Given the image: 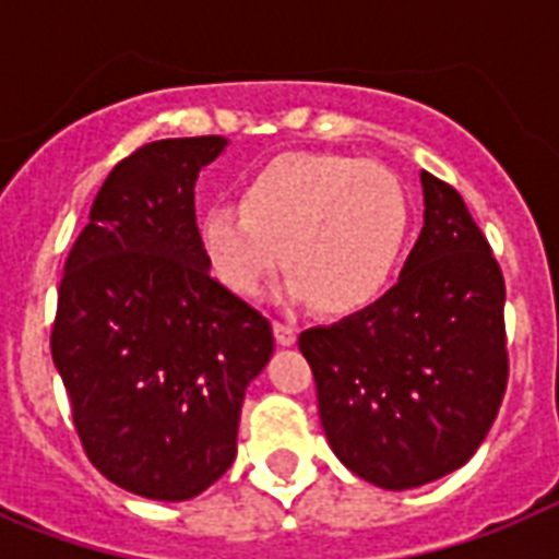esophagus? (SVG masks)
<instances>
[{"mask_svg": "<svg viewBox=\"0 0 559 559\" xmlns=\"http://www.w3.org/2000/svg\"><path fill=\"white\" fill-rule=\"evenodd\" d=\"M275 340H278V345H293L296 342V328L287 322H275Z\"/></svg>", "mask_w": 559, "mask_h": 559, "instance_id": "1", "label": "esophagus"}]
</instances>
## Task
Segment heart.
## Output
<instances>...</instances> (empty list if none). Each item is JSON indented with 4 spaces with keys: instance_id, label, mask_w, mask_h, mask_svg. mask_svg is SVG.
Returning a JSON list of instances; mask_svg holds the SVG:
<instances>
[{
    "instance_id": "b5f03b06",
    "label": "heart",
    "mask_w": 559,
    "mask_h": 559,
    "mask_svg": "<svg viewBox=\"0 0 559 559\" xmlns=\"http://www.w3.org/2000/svg\"><path fill=\"white\" fill-rule=\"evenodd\" d=\"M211 270L237 296H258L284 263L287 293L324 310H357L380 296L408 237V200L391 170L348 156L284 153L200 223Z\"/></svg>"
}]
</instances>
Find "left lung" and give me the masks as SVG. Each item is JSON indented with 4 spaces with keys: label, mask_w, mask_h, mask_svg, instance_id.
<instances>
[{
    "label": "left lung",
    "mask_w": 559,
    "mask_h": 559,
    "mask_svg": "<svg viewBox=\"0 0 559 559\" xmlns=\"http://www.w3.org/2000/svg\"><path fill=\"white\" fill-rule=\"evenodd\" d=\"M420 182L424 231L397 284L298 336L333 452L385 490L464 467L508 389L499 261L461 193L426 170Z\"/></svg>",
    "instance_id": "1"
}]
</instances>
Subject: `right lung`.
Wrapping results in <instances>:
<instances>
[{
	"instance_id": "right-lung-1",
	"label": "right lung",
	"mask_w": 559,
	"mask_h": 559,
	"mask_svg": "<svg viewBox=\"0 0 559 559\" xmlns=\"http://www.w3.org/2000/svg\"><path fill=\"white\" fill-rule=\"evenodd\" d=\"M226 142L162 139L104 179L66 258L51 324L86 459L130 493L182 502L235 461L270 319L211 278L193 182Z\"/></svg>"
}]
</instances>
